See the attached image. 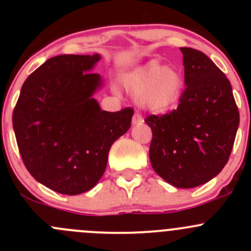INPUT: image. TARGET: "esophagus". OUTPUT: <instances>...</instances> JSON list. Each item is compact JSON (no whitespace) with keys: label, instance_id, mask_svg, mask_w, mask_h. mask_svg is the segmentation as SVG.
I'll return each mask as SVG.
<instances>
[{"label":"esophagus","instance_id":"34e87169","mask_svg":"<svg viewBox=\"0 0 251 251\" xmlns=\"http://www.w3.org/2000/svg\"><path fill=\"white\" fill-rule=\"evenodd\" d=\"M143 123V118L140 113H135L133 114V118H132V124L133 125H140V124Z\"/></svg>","mask_w":251,"mask_h":251}]
</instances>
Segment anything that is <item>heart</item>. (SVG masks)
<instances>
[{"label": "heart", "mask_w": 251, "mask_h": 251, "mask_svg": "<svg viewBox=\"0 0 251 251\" xmlns=\"http://www.w3.org/2000/svg\"><path fill=\"white\" fill-rule=\"evenodd\" d=\"M125 85L131 96L140 100L142 107L164 113L178 102L183 77L176 68L161 67L156 60H151L130 73Z\"/></svg>", "instance_id": "obj_1"}]
</instances>
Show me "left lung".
<instances>
[{"instance_id": "8db88e82", "label": "left lung", "mask_w": 251, "mask_h": 251, "mask_svg": "<svg viewBox=\"0 0 251 251\" xmlns=\"http://www.w3.org/2000/svg\"><path fill=\"white\" fill-rule=\"evenodd\" d=\"M186 90L177 109L148 115L154 171L177 188H193L221 173L239 126V111L226 75L203 52L181 47Z\"/></svg>"}]
</instances>
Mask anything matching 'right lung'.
Segmentation results:
<instances>
[{
	"mask_svg": "<svg viewBox=\"0 0 251 251\" xmlns=\"http://www.w3.org/2000/svg\"><path fill=\"white\" fill-rule=\"evenodd\" d=\"M100 54L50 58L23 83L13 128L23 163L36 181L68 196L85 193L107 168L111 144L131 127L132 108L100 109L102 85L87 73Z\"/></svg>",
	"mask_w": 251,
	"mask_h": 251,
	"instance_id": "1",
	"label": "right lung"
}]
</instances>
